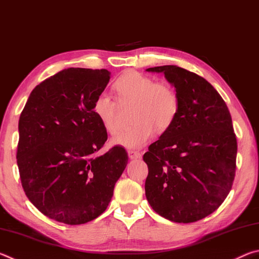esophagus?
<instances>
[{
  "mask_svg": "<svg viewBox=\"0 0 259 259\" xmlns=\"http://www.w3.org/2000/svg\"><path fill=\"white\" fill-rule=\"evenodd\" d=\"M128 155H129V159L136 160V159H140V157H142V153L138 151L130 150V151H128Z\"/></svg>",
  "mask_w": 259,
  "mask_h": 259,
  "instance_id": "34e87169",
  "label": "esophagus"
}]
</instances>
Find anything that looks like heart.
Listing matches in <instances>:
<instances>
[{"instance_id":"heart-1","label":"heart","mask_w":259,"mask_h":259,"mask_svg":"<svg viewBox=\"0 0 259 259\" xmlns=\"http://www.w3.org/2000/svg\"><path fill=\"white\" fill-rule=\"evenodd\" d=\"M120 103L137 104L134 113V126L122 130L113 138L115 145L125 148H139L154 137L156 128L168 130L179 112V97L176 90L166 83H157L154 78L139 72L122 75L114 84ZM94 112L108 134L119 130L117 102L111 95L100 93L94 102Z\"/></svg>"}]
</instances>
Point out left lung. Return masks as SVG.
I'll use <instances>...</instances> for the list:
<instances>
[{"label":"left lung","instance_id":"obj_1","mask_svg":"<svg viewBox=\"0 0 259 259\" xmlns=\"http://www.w3.org/2000/svg\"><path fill=\"white\" fill-rule=\"evenodd\" d=\"M146 71L163 73L179 97L174 124L143 156L147 201L169 221L198 222L224 202L233 185L238 143L230 111L198 74L175 65Z\"/></svg>","mask_w":259,"mask_h":259}]
</instances>
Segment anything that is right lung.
I'll use <instances>...</instances> for the list:
<instances>
[{
    "label": "right lung",
    "instance_id": "right-lung-1",
    "mask_svg": "<svg viewBox=\"0 0 259 259\" xmlns=\"http://www.w3.org/2000/svg\"><path fill=\"white\" fill-rule=\"evenodd\" d=\"M109 75L107 69L60 71L34 88L20 114L17 164L25 194L45 216L64 224L100 216L128 164L122 146L97 155L107 131L94 102Z\"/></svg>",
    "mask_w": 259,
    "mask_h": 259
}]
</instances>
